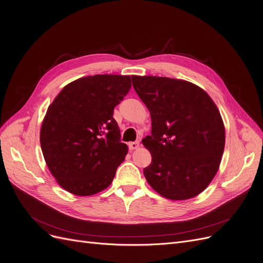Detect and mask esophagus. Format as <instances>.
<instances>
[{
  "instance_id": "esophagus-1",
  "label": "esophagus",
  "mask_w": 263,
  "mask_h": 263,
  "mask_svg": "<svg viewBox=\"0 0 263 263\" xmlns=\"http://www.w3.org/2000/svg\"><path fill=\"white\" fill-rule=\"evenodd\" d=\"M139 147H140V143L139 142H131V143H129V149L130 150L137 149Z\"/></svg>"
}]
</instances>
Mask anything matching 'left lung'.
Wrapping results in <instances>:
<instances>
[{"mask_svg":"<svg viewBox=\"0 0 263 263\" xmlns=\"http://www.w3.org/2000/svg\"><path fill=\"white\" fill-rule=\"evenodd\" d=\"M132 84L151 116L143 145L153 157L147 182L172 200L199 195L216 175L225 148V126L216 104L184 80L132 76Z\"/></svg>","mask_w":263,"mask_h":263,"instance_id":"left-lung-1","label":"left lung"}]
</instances>
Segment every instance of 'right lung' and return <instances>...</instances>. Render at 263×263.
I'll list each match as a JSON object with an SVG mask.
<instances>
[{"mask_svg": "<svg viewBox=\"0 0 263 263\" xmlns=\"http://www.w3.org/2000/svg\"><path fill=\"white\" fill-rule=\"evenodd\" d=\"M131 88L130 76L96 74L67 84L49 105L40 146L58 183L78 196L105 190L128 154L114 107Z\"/></svg>", "mask_w": 263, "mask_h": 263, "instance_id": "obj_1", "label": "right lung"}]
</instances>
